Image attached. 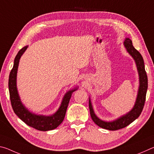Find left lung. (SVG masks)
Wrapping results in <instances>:
<instances>
[{
  "mask_svg": "<svg viewBox=\"0 0 154 154\" xmlns=\"http://www.w3.org/2000/svg\"><path fill=\"white\" fill-rule=\"evenodd\" d=\"M124 45L126 48L127 51L132 56L136 62L138 72L139 75V88L138 91V94L137 97L136 102H135L134 107L128 113L120 118L112 122H105L99 119L96 116L94 111L92 103H91L90 98L89 100V108L90 116L93 122L98 125L99 127L104 129L109 130H117L122 129L123 128L128 126L132 122L138 118L141 113L143 106L145 105L146 93H147L148 82L147 76L145 69V64L143 58L139 51L134 48L132 45V41L129 38H126L124 42Z\"/></svg>",
  "mask_w": 154,
  "mask_h": 154,
  "instance_id": "8db88e82",
  "label": "left lung"
}]
</instances>
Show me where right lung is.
Wrapping results in <instances>:
<instances>
[{
  "label": "right lung",
  "mask_w": 154,
  "mask_h": 154,
  "mask_svg": "<svg viewBox=\"0 0 154 154\" xmlns=\"http://www.w3.org/2000/svg\"><path fill=\"white\" fill-rule=\"evenodd\" d=\"M27 48L28 46H25L18 51L14 60V66L10 72L9 78V90L13 110L19 117L20 119H22L28 126L32 127L38 130H41V131H48V130H54L56 128L63 122L69 100L72 96V93L76 90L77 88L74 90H69V92L65 94L58 110L51 116H38L35 113H30L21 102L16 86V77L20 59Z\"/></svg>",
  "instance_id": "1"
}]
</instances>
